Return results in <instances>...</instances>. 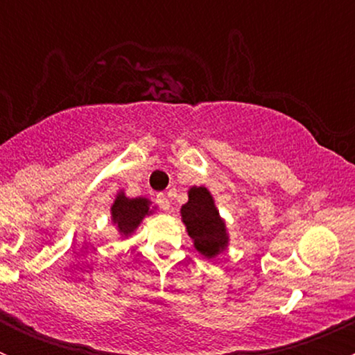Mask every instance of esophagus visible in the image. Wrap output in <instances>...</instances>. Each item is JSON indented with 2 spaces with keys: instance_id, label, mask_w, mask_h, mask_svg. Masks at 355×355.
I'll return each mask as SVG.
<instances>
[{
  "instance_id": "obj_1",
  "label": "esophagus",
  "mask_w": 355,
  "mask_h": 355,
  "mask_svg": "<svg viewBox=\"0 0 355 355\" xmlns=\"http://www.w3.org/2000/svg\"><path fill=\"white\" fill-rule=\"evenodd\" d=\"M156 204L161 207V209H164V211L170 209V199H168L164 194L156 196Z\"/></svg>"
}]
</instances>
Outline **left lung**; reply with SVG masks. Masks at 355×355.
Returning <instances> with one entry per match:
<instances>
[{"label":"left lung","mask_w":355,"mask_h":355,"mask_svg":"<svg viewBox=\"0 0 355 355\" xmlns=\"http://www.w3.org/2000/svg\"><path fill=\"white\" fill-rule=\"evenodd\" d=\"M180 214L185 230L200 256L213 259L227 249L230 241L227 225L206 187L194 185L189 189V200L182 206Z\"/></svg>","instance_id":"8db88e82"}]
</instances>
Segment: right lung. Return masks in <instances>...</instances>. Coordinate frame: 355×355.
Returning <instances> with one entry per match:
<instances>
[{"instance_id": "right-lung-1", "label": "right lung", "mask_w": 355, "mask_h": 355, "mask_svg": "<svg viewBox=\"0 0 355 355\" xmlns=\"http://www.w3.org/2000/svg\"><path fill=\"white\" fill-rule=\"evenodd\" d=\"M156 207L151 209V200L146 198H127L123 191H120L111 204V221L116 227L121 237H128L134 234L146 216L153 214Z\"/></svg>"}]
</instances>
